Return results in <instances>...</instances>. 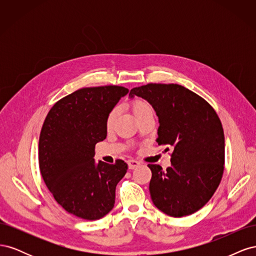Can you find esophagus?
Listing matches in <instances>:
<instances>
[{"label": "esophagus", "mask_w": 256, "mask_h": 256, "mask_svg": "<svg viewBox=\"0 0 256 256\" xmlns=\"http://www.w3.org/2000/svg\"><path fill=\"white\" fill-rule=\"evenodd\" d=\"M127 164H128V166H129V168H130V170H134V168H138V166H140V162L136 161V160H134V159H130V160H128V161H127Z\"/></svg>", "instance_id": "esophagus-1"}]
</instances>
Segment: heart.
Segmentation results:
<instances>
[{"mask_svg":"<svg viewBox=\"0 0 256 256\" xmlns=\"http://www.w3.org/2000/svg\"><path fill=\"white\" fill-rule=\"evenodd\" d=\"M131 108H132V111L138 120L146 114L152 113V108L150 106V104L148 102H146L143 99L134 100V102H131ZM118 108H114V109L111 110L109 115H108L106 120V125L108 129H111L114 126V122L116 118H118Z\"/></svg>","mask_w":256,"mask_h":256,"instance_id":"heart-1","label":"heart"}]
</instances>
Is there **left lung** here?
Masks as SVG:
<instances>
[{
    "mask_svg": "<svg viewBox=\"0 0 256 256\" xmlns=\"http://www.w3.org/2000/svg\"><path fill=\"white\" fill-rule=\"evenodd\" d=\"M150 102L159 118L158 145L172 150L166 171L148 164L154 205L180 218L202 208L214 196L224 170V132L212 106L178 84L150 83L130 90L129 98Z\"/></svg>",
    "mask_w": 256,
    "mask_h": 256,
    "instance_id": "obj_1",
    "label": "left lung"
}]
</instances>
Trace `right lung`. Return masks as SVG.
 <instances>
[{"label": "right lung", "instance_id": "1", "mask_svg": "<svg viewBox=\"0 0 256 256\" xmlns=\"http://www.w3.org/2000/svg\"><path fill=\"white\" fill-rule=\"evenodd\" d=\"M129 90L116 85L84 88L54 104L40 136V168L52 196L66 212L98 220L115 203L116 184L128 166L96 162L95 145L106 138V120Z\"/></svg>", "mask_w": 256, "mask_h": 256}]
</instances>
